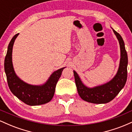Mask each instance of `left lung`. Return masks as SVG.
<instances>
[{"instance_id":"8db88e82","label":"left lung","mask_w":132,"mask_h":132,"mask_svg":"<svg viewBox=\"0 0 132 132\" xmlns=\"http://www.w3.org/2000/svg\"><path fill=\"white\" fill-rule=\"evenodd\" d=\"M112 28V27H111ZM119 41L120 50V59L117 72L113 78L107 82L89 87L83 83L76 71H73L76 85L81 98L86 102L93 104H106L110 102L123 88L127 79L128 56L125 43L119 33L112 28Z\"/></svg>"}]
</instances>
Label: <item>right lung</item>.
I'll use <instances>...</instances> for the list:
<instances>
[{
  "label": "right lung",
  "mask_w": 132,
  "mask_h": 132,
  "mask_svg": "<svg viewBox=\"0 0 132 132\" xmlns=\"http://www.w3.org/2000/svg\"><path fill=\"white\" fill-rule=\"evenodd\" d=\"M19 35V33L16 34L9 43L4 61V69L9 89L13 95L27 105L34 106L46 104L53 97L56 86L62 71L66 67L54 71L43 84L33 85L25 82L16 75L12 63L13 44Z\"/></svg>",
  "instance_id": "add662e5"
}]
</instances>
